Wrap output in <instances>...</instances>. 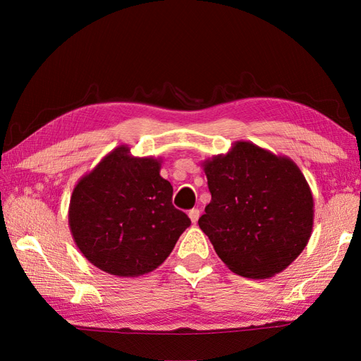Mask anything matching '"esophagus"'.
Masks as SVG:
<instances>
[{"instance_id":"34e87169","label":"esophagus","mask_w":361,"mask_h":361,"mask_svg":"<svg viewBox=\"0 0 361 361\" xmlns=\"http://www.w3.org/2000/svg\"><path fill=\"white\" fill-rule=\"evenodd\" d=\"M198 217H200V209L194 208V209L189 211V219H190V221H192V224H197Z\"/></svg>"}]
</instances>
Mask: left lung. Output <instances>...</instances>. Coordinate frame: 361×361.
Listing matches in <instances>:
<instances>
[{
	"label": "left lung",
	"instance_id": "left-lung-1",
	"mask_svg": "<svg viewBox=\"0 0 361 361\" xmlns=\"http://www.w3.org/2000/svg\"><path fill=\"white\" fill-rule=\"evenodd\" d=\"M211 203L198 219L233 273L265 279L286 270L309 243L313 195L293 159L235 141L202 163Z\"/></svg>",
	"mask_w": 361,
	"mask_h": 361
}]
</instances>
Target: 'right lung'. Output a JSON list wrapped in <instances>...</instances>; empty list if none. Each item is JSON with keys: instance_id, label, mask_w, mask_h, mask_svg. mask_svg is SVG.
Segmentation results:
<instances>
[{"instance_id": "1", "label": "right lung", "mask_w": 361, "mask_h": 361, "mask_svg": "<svg viewBox=\"0 0 361 361\" xmlns=\"http://www.w3.org/2000/svg\"><path fill=\"white\" fill-rule=\"evenodd\" d=\"M161 163L119 145L74 186L68 224L78 248L99 270L119 278L147 274L190 225L173 208V189L159 175Z\"/></svg>"}]
</instances>
